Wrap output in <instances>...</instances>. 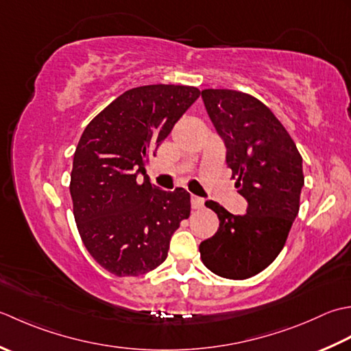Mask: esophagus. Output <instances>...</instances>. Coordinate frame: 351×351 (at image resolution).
Returning <instances> with one entry per match:
<instances>
[{
    "label": "esophagus",
    "mask_w": 351,
    "mask_h": 351,
    "mask_svg": "<svg viewBox=\"0 0 351 351\" xmlns=\"http://www.w3.org/2000/svg\"><path fill=\"white\" fill-rule=\"evenodd\" d=\"M191 204H192V209H202V207L204 206V199H203V198H199V197L192 195V198H191Z\"/></svg>",
    "instance_id": "34e87169"
}]
</instances>
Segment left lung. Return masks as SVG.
Segmentation results:
<instances>
[{
  "label": "left lung",
  "mask_w": 351,
  "mask_h": 351,
  "mask_svg": "<svg viewBox=\"0 0 351 351\" xmlns=\"http://www.w3.org/2000/svg\"><path fill=\"white\" fill-rule=\"evenodd\" d=\"M202 97L227 147V167L245 215H233L215 202L206 206L219 227L199 244L207 269L232 280L259 274L274 262L288 239L304 184L303 159L274 113L253 95L232 89H204Z\"/></svg>",
  "instance_id": "1"
}]
</instances>
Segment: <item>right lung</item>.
<instances>
[{"instance_id":"right-lung-1","label":"right lung","mask_w":351,"mask_h":351,"mask_svg":"<svg viewBox=\"0 0 351 351\" xmlns=\"http://www.w3.org/2000/svg\"><path fill=\"white\" fill-rule=\"evenodd\" d=\"M198 97L194 86L133 88L99 112L78 141L69 183L75 224L89 254L112 274L136 277L159 267L171 236L189 218V192L156 189L145 167Z\"/></svg>"}]
</instances>
